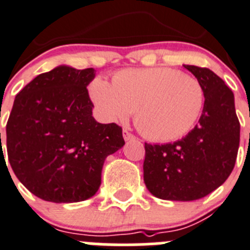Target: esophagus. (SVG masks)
Segmentation results:
<instances>
[{"instance_id": "obj_1", "label": "esophagus", "mask_w": 250, "mask_h": 250, "mask_svg": "<svg viewBox=\"0 0 250 250\" xmlns=\"http://www.w3.org/2000/svg\"><path fill=\"white\" fill-rule=\"evenodd\" d=\"M123 138H125V141H130V139L134 138V136H133L129 130L125 129H125H123Z\"/></svg>"}]
</instances>
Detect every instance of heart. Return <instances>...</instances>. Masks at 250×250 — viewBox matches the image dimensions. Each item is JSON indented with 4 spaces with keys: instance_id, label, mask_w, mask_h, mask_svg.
<instances>
[{
    "instance_id": "obj_1",
    "label": "heart",
    "mask_w": 250,
    "mask_h": 250,
    "mask_svg": "<svg viewBox=\"0 0 250 250\" xmlns=\"http://www.w3.org/2000/svg\"><path fill=\"white\" fill-rule=\"evenodd\" d=\"M92 101L106 120L134 122L146 138L174 142L193 129L205 104L199 80L170 67L123 69L109 85L96 78L90 85Z\"/></svg>"
}]
</instances>
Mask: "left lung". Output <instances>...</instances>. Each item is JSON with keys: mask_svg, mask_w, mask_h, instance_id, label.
<instances>
[{"mask_svg": "<svg viewBox=\"0 0 250 250\" xmlns=\"http://www.w3.org/2000/svg\"><path fill=\"white\" fill-rule=\"evenodd\" d=\"M184 66L205 91L199 123L178 142L144 144L146 188L171 201L202 199L222 185L234 167L241 137L232 90L207 67Z\"/></svg>", "mask_w": 250, "mask_h": 250, "instance_id": "left-lung-1", "label": "left lung"}]
</instances>
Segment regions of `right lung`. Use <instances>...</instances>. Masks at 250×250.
<instances>
[{"label":"right lung","mask_w":250,"mask_h":250,"mask_svg":"<svg viewBox=\"0 0 250 250\" xmlns=\"http://www.w3.org/2000/svg\"><path fill=\"white\" fill-rule=\"evenodd\" d=\"M93 78L92 67L58 66L16 96L6 125L7 155L18 180L39 199L69 204L92 197L104 159L125 144L122 127L92 117L86 86Z\"/></svg>","instance_id":"obj_1"}]
</instances>
